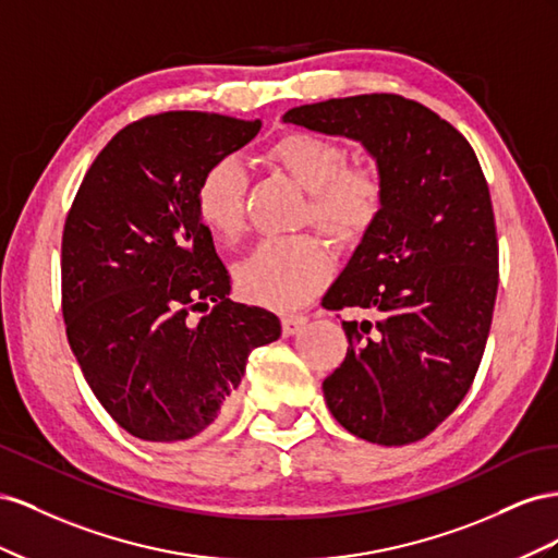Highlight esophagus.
Here are the masks:
<instances>
[{
  "instance_id": "esophagus-1",
  "label": "esophagus",
  "mask_w": 558,
  "mask_h": 558,
  "mask_svg": "<svg viewBox=\"0 0 558 558\" xmlns=\"http://www.w3.org/2000/svg\"><path fill=\"white\" fill-rule=\"evenodd\" d=\"M306 327V317L304 315H284L282 317V333L284 337H294L299 329Z\"/></svg>"
}]
</instances>
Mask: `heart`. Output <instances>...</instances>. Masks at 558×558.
Segmentation results:
<instances>
[{
    "label": "heart",
    "instance_id": "1",
    "mask_svg": "<svg viewBox=\"0 0 558 558\" xmlns=\"http://www.w3.org/2000/svg\"><path fill=\"white\" fill-rule=\"evenodd\" d=\"M268 156L308 191L304 221L333 243L353 247L372 233L386 208V180L372 163H348V151L329 137L288 133ZM247 172L235 156L205 168L196 186V213L219 241H233L245 227ZM331 254L317 235L266 238L235 266V284L264 308L292 311L320 292L331 276Z\"/></svg>",
    "mask_w": 558,
    "mask_h": 558
}]
</instances>
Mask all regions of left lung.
Returning <instances> with one entry per match:
<instances>
[{
    "label": "left lung",
    "instance_id": "1",
    "mask_svg": "<svg viewBox=\"0 0 558 558\" xmlns=\"http://www.w3.org/2000/svg\"><path fill=\"white\" fill-rule=\"evenodd\" d=\"M360 140L386 180V208L327 290L345 357L323 384L348 433L384 447L418 441L463 402L480 369L498 294V235L470 142L425 105L367 93L282 117Z\"/></svg>",
    "mask_w": 558,
    "mask_h": 558
}]
</instances>
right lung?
<instances>
[{
	"label": "right lung",
	"instance_id": "1",
	"mask_svg": "<svg viewBox=\"0 0 558 558\" xmlns=\"http://www.w3.org/2000/svg\"><path fill=\"white\" fill-rule=\"evenodd\" d=\"M259 129V119L210 111L140 119L98 154L68 213V341L93 395L137 439L184 441L210 429L252 350L282 331L270 311L229 299V270L196 213L205 168Z\"/></svg>",
	"mask_w": 558,
	"mask_h": 558
}]
</instances>
